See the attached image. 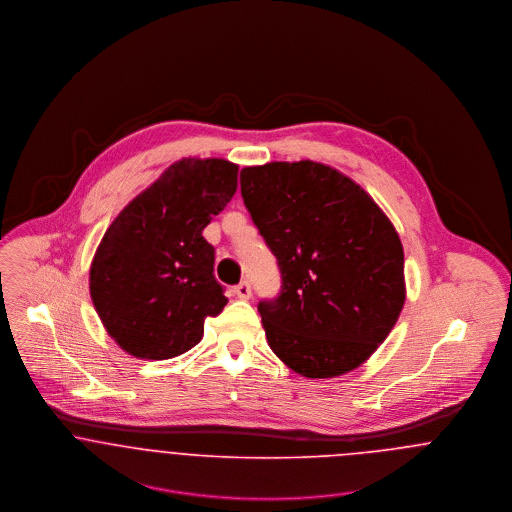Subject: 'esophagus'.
I'll use <instances>...</instances> for the list:
<instances>
[{
    "instance_id": "1",
    "label": "esophagus",
    "mask_w": 512,
    "mask_h": 512,
    "mask_svg": "<svg viewBox=\"0 0 512 512\" xmlns=\"http://www.w3.org/2000/svg\"><path fill=\"white\" fill-rule=\"evenodd\" d=\"M233 291H235V295L239 296V298H243V300H248V298L252 296V287H250V283H248V281L239 283Z\"/></svg>"
}]
</instances>
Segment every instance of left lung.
I'll use <instances>...</instances> for the list:
<instances>
[{
	"label": "left lung",
	"mask_w": 512,
	"mask_h": 512,
	"mask_svg": "<svg viewBox=\"0 0 512 512\" xmlns=\"http://www.w3.org/2000/svg\"><path fill=\"white\" fill-rule=\"evenodd\" d=\"M241 194L281 271L279 296L258 304L269 349L304 377L358 368L406 298L389 217L347 175L310 160L244 167Z\"/></svg>",
	"instance_id": "left-lung-1"
}]
</instances>
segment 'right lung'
<instances>
[{
  "label": "right lung",
  "mask_w": 512,
  "mask_h": 512,
  "mask_svg": "<svg viewBox=\"0 0 512 512\" xmlns=\"http://www.w3.org/2000/svg\"><path fill=\"white\" fill-rule=\"evenodd\" d=\"M239 165L183 158L109 225L90 266V296L109 337L129 354L167 360L200 343L227 304L202 237L237 190Z\"/></svg>",
  "instance_id": "add662e5"
}]
</instances>
